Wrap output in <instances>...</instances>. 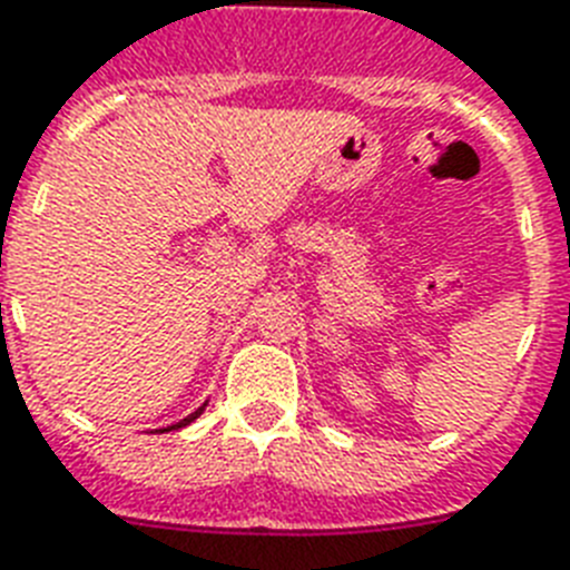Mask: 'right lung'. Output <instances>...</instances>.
<instances>
[{"label":"right lung","mask_w":570,"mask_h":570,"mask_svg":"<svg viewBox=\"0 0 570 570\" xmlns=\"http://www.w3.org/2000/svg\"><path fill=\"white\" fill-rule=\"evenodd\" d=\"M202 410H205V406H198L196 413H193V415H187V419H184V421H178V424H173V428H164V430H178V428H187L189 421H196L198 415H202Z\"/></svg>","instance_id":"obj_1"}]
</instances>
